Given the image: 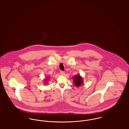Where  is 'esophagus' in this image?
I'll list each match as a JSON object with an SVG mask.
<instances>
[{
    "label": "esophagus",
    "instance_id": "obj_1",
    "mask_svg": "<svg viewBox=\"0 0 129 129\" xmlns=\"http://www.w3.org/2000/svg\"><path fill=\"white\" fill-rule=\"evenodd\" d=\"M60 74L61 75H64V74H65V73H64V71H60Z\"/></svg>",
    "mask_w": 129,
    "mask_h": 129
}]
</instances>
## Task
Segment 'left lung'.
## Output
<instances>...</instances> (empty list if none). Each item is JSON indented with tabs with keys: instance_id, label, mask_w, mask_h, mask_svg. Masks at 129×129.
<instances>
[{
	"instance_id": "1",
	"label": "left lung",
	"mask_w": 129,
	"mask_h": 129,
	"mask_svg": "<svg viewBox=\"0 0 129 129\" xmlns=\"http://www.w3.org/2000/svg\"><path fill=\"white\" fill-rule=\"evenodd\" d=\"M73 81L74 85L77 87H79L83 84V79L80 74L74 75L73 77Z\"/></svg>"
}]
</instances>
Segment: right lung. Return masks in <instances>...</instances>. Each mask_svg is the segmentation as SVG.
Instances as JSON below:
<instances>
[{
    "mask_svg": "<svg viewBox=\"0 0 129 129\" xmlns=\"http://www.w3.org/2000/svg\"><path fill=\"white\" fill-rule=\"evenodd\" d=\"M49 77H47V78H45L44 79V83L46 84H47L48 83V81H49Z\"/></svg>",
    "mask_w": 129,
    "mask_h": 129,
    "instance_id": "1",
    "label": "right lung"
}]
</instances>
